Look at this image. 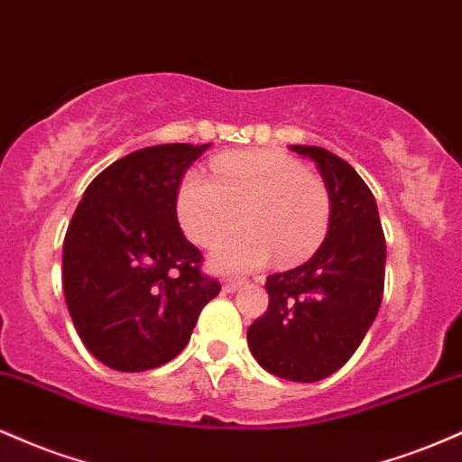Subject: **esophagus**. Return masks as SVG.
<instances>
[{"instance_id":"obj_1","label":"esophagus","mask_w":462,"mask_h":462,"mask_svg":"<svg viewBox=\"0 0 462 462\" xmlns=\"http://www.w3.org/2000/svg\"><path fill=\"white\" fill-rule=\"evenodd\" d=\"M243 284H245L243 280H226L224 286H221V291H224V293H235V291L241 289Z\"/></svg>"}]
</instances>
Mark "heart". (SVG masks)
<instances>
[{"mask_svg": "<svg viewBox=\"0 0 462 462\" xmlns=\"http://www.w3.org/2000/svg\"><path fill=\"white\" fill-rule=\"evenodd\" d=\"M215 180L190 171L176 195V217L195 245L208 247L238 224L210 254L217 272H252L267 264L298 263L315 252L330 226V195L319 178L284 152H235L215 158Z\"/></svg>", "mask_w": 462, "mask_h": 462, "instance_id": "obj_1", "label": "heart"}]
</instances>
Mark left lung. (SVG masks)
I'll use <instances>...</instances> for the list:
<instances>
[{"instance_id":"obj_1","label":"left lung","mask_w":462,"mask_h":462,"mask_svg":"<svg viewBox=\"0 0 462 462\" xmlns=\"http://www.w3.org/2000/svg\"><path fill=\"white\" fill-rule=\"evenodd\" d=\"M291 150L317 164L330 226L309 261L269 275V309L247 328V346L269 374L317 383L352 358L378 315L386 243L374 193L352 164L323 147Z\"/></svg>"}]
</instances>
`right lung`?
I'll return each instance as SVG.
<instances>
[{
    "label": "right lung",
    "instance_id": "obj_1",
    "mask_svg": "<svg viewBox=\"0 0 462 462\" xmlns=\"http://www.w3.org/2000/svg\"><path fill=\"white\" fill-rule=\"evenodd\" d=\"M210 147H143L84 190L62 245V289L84 347L116 371H147L187 347L221 286L176 217L187 169Z\"/></svg>",
    "mask_w": 462,
    "mask_h": 462
}]
</instances>
